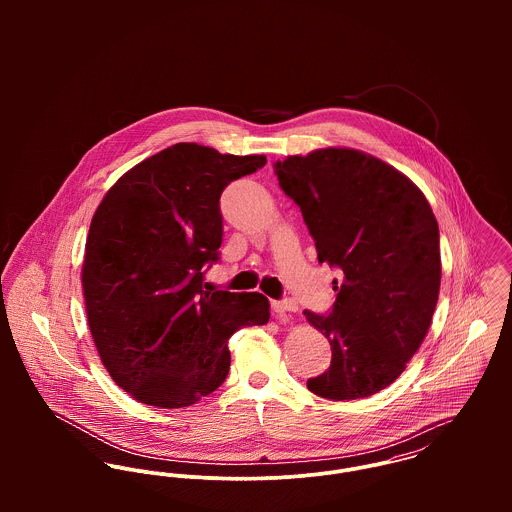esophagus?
I'll use <instances>...</instances> for the list:
<instances>
[{"label":"esophagus","mask_w":512,"mask_h":512,"mask_svg":"<svg viewBox=\"0 0 512 512\" xmlns=\"http://www.w3.org/2000/svg\"><path fill=\"white\" fill-rule=\"evenodd\" d=\"M297 309V303L293 299H282V301H272V311L276 313V317H286L288 313H292Z\"/></svg>","instance_id":"esophagus-1"}]
</instances>
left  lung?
<instances>
[{
  "label": "left lung",
  "instance_id": "8db88e82",
  "mask_svg": "<svg viewBox=\"0 0 512 512\" xmlns=\"http://www.w3.org/2000/svg\"><path fill=\"white\" fill-rule=\"evenodd\" d=\"M274 169L319 264L341 270L331 311H303L333 353L307 388L327 400L368 398L404 372L430 329L441 282L438 220L406 175L359 149H315Z\"/></svg>",
  "mask_w": 512,
  "mask_h": 512
}]
</instances>
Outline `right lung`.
Here are the masks:
<instances>
[{
	"label": "right lung",
	"mask_w": 512,
	"mask_h": 512,
	"mask_svg": "<svg viewBox=\"0 0 512 512\" xmlns=\"http://www.w3.org/2000/svg\"><path fill=\"white\" fill-rule=\"evenodd\" d=\"M264 165V155L175 144L124 173L92 217L88 327L114 382L147 406L185 408L215 392L230 335L270 319L262 293L203 290V266L219 260L220 195Z\"/></svg>",
	"instance_id": "right-lung-1"
}]
</instances>
